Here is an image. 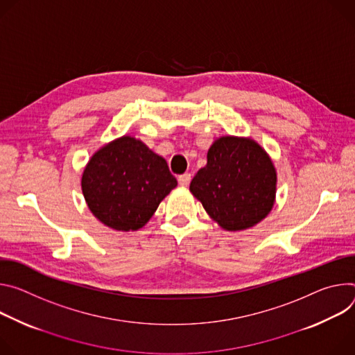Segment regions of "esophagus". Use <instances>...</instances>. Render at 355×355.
Wrapping results in <instances>:
<instances>
[{"label":"esophagus","instance_id":"esophagus-1","mask_svg":"<svg viewBox=\"0 0 355 355\" xmlns=\"http://www.w3.org/2000/svg\"><path fill=\"white\" fill-rule=\"evenodd\" d=\"M178 180H179V184H180V186H183V187H187V186L190 184V180H191V175H190V173H183V175H180V176L178 178Z\"/></svg>","mask_w":355,"mask_h":355}]
</instances>
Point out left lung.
Segmentation results:
<instances>
[{"mask_svg": "<svg viewBox=\"0 0 355 355\" xmlns=\"http://www.w3.org/2000/svg\"><path fill=\"white\" fill-rule=\"evenodd\" d=\"M277 169L268 152L250 137L224 135L207 150V165L190 182V191L225 231L261 223L277 199Z\"/></svg>", "mask_w": 355, "mask_h": 355, "instance_id": "left-lung-1", "label": "left lung"}]
</instances>
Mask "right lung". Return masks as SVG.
<instances>
[{
    "mask_svg": "<svg viewBox=\"0 0 355 355\" xmlns=\"http://www.w3.org/2000/svg\"><path fill=\"white\" fill-rule=\"evenodd\" d=\"M176 186L164 157L131 135L97 149L82 175L87 207L116 231L142 228Z\"/></svg>",
    "mask_w": 355,
    "mask_h": 355,
    "instance_id": "right-lung-1",
    "label": "right lung"
}]
</instances>
